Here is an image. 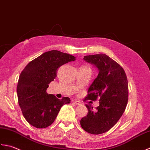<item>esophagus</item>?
Segmentation results:
<instances>
[{"label":"esophagus","mask_w":150,"mask_h":150,"mask_svg":"<svg viewBox=\"0 0 150 150\" xmlns=\"http://www.w3.org/2000/svg\"><path fill=\"white\" fill-rule=\"evenodd\" d=\"M72 103L74 105H79L80 104V102H78V101H72Z\"/></svg>","instance_id":"1"}]
</instances>
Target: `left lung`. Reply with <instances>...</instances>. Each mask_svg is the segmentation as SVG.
Here are the masks:
<instances>
[{"instance_id": "obj_1", "label": "left lung", "mask_w": 150, "mask_h": 150, "mask_svg": "<svg viewBox=\"0 0 150 150\" xmlns=\"http://www.w3.org/2000/svg\"><path fill=\"white\" fill-rule=\"evenodd\" d=\"M83 59L98 71L85 100H100L95 111L86 105L88 113L81 119L80 124L87 132L98 135L113 127L123 115L128 101V82L122 67L106 54L85 56Z\"/></svg>"}]
</instances>
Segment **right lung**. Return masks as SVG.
<instances>
[{
    "label": "right lung",
    "instance_id": "right-lung-1",
    "mask_svg": "<svg viewBox=\"0 0 150 150\" xmlns=\"http://www.w3.org/2000/svg\"><path fill=\"white\" fill-rule=\"evenodd\" d=\"M76 60V57L58 50L41 54L30 62L19 76L17 87L18 102L24 118L37 128L53 123L62 107L70 103L68 97L57 98L48 94V84L57 76L59 67Z\"/></svg>",
    "mask_w": 150,
    "mask_h": 150
}]
</instances>
